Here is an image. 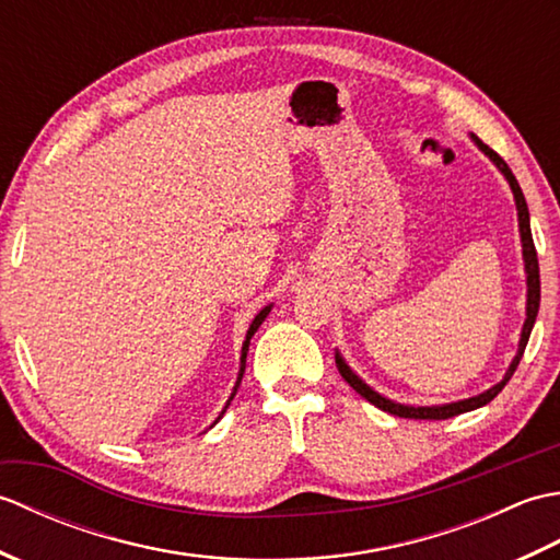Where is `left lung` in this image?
Instances as JSON below:
<instances>
[{
	"instance_id": "left-lung-1",
	"label": "left lung",
	"mask_w": 560,
	"mask_h": 560,
	"mask_svg": "<svg viewBox=\"0 0 560 560\" xmlns=\"http://www.w3.org/2000/svg\"><path fill=\"white\" fill-rule=\"evenodd\" d=\"M471 139H474V144H477V147L486 153V156H489V159L495 163V168L505 175V180L510 183V189H513V195H515L517 221H520V237H522V257H525V271H527V319H525V325H522V337H520L517 355L513 359V363H510L508 373H505V377L501 380V383L493 385L491 389L481 392V395H477V397H469V399H462V401H452V404H438V407H409V404H397V401H392V399H387V397H383V395H377L375 389L368 387V385L363 383V380H361L359 375H355L347 363H343V359H341L339 351H337V368H339L341 377L347 380V383H349L355 392H359V395H361L363 399L375 404L377 409H383V411H387V413H395V416H401V419H425V421L452 419V416L479 409V407H483V404H489L493 397H498V392H501V389L508 385V380L513 377V373L517 371L520 359H522V353H525V347H527L529 335H532L534 319H537V313H539V301H541L539 259H537V249H534V241H532L529 209H527L525 195H522L520 183L515 180L513 171L508 168V163H505L501 156H498V153H495L491 147H486L477 135H471Z\"/></svg>"
}]
</instances>
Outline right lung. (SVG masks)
Masks as SVG:
<instances>
[{
  "mask_svg": "<svg viewBox=\"0 0 560 560\" xmlns=\"http://www.w3.org/2000/svg\"><path fill=\"white\" fill-rule=\"evenodd\" d=\"M269 311H271V305H267V307H261V311L255 315V319H253V325H249V329H247V335H245V343H243V353H241V373H237V380H235V387H233V395H231V399L225 401V409H229V404L233 401V397H235V392H237V387H241V380H243V373H245V359H247V349H249V339L255 337V331L259 329V325L265 323V317L269 315ZM223 409V411H225ZM221 411V413H223ZM221 419V416H219Z\"/></svg>",
  "mask_w": 560,
  "mask_h": 560,
  "instance_id": "right-lung-1",
  "label": "right lung"
}]
</instances>
